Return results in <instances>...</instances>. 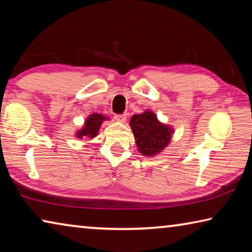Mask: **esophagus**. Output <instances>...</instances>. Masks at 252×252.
Here are the masks:
<instances>
[{
  "instance_id": "esophagus-1",
  "label": "esophagus",
  "mask_w": 252,
  "mask_h": 252,
  "mask_svg": "<svg viewBox=\"0 0 252 252\" xmlns=\"http://www.w3.org/2000/svg\"><path fill=\"white\" fill-rule=\"evenodd\" d=\"M114 119H116L117 121L123 123V122H126V114H116V116H114Z\"/></svg>"
}]
</instances>
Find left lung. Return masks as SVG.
<instances>
[{
  "mask_svg": "<svg viewBox=\"0 0 252 252\" xmlns=\"http://www.w3.org/2000/svg\"><path fill=\"white\" fill-rule=\"evenodd\" d=\"M130 126L140 153L152 157L163 150L170 143L173 129L161 123L152 111H144L131 118Z\"/></svg>",
  "mask_w": 252,
  "mask_h": 252,
  "instance_id": "1",
  "label": "left lung"
}]
</instances>
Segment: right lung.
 <instances>
[{
	"mask_svg": "<svg viewBox=\"0 0 252 252\" xmlns=\"http://www.w3.org/2000/svg\"><path fill=\"white\" fill-rule=\"evenodd\" d=\"M105 120H106V117L102 116V114H99V113H93L91 116H89L84 122V126L82 129L79 130L75 133L76 138L93 139L94 136H96L97 132H99L102 122Z\"/></svg>",
	"mask_w": 252,
	"mask_h": 252,
	"instance_id": "1",
	"label": "right lung"
}]
</instances>
